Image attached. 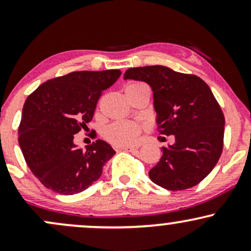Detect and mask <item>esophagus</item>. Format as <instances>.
<instances>
[{
  "label": "esophagus",
  "instance_id": "34e87169",
  "mask_svg": "<svg viewBox=\"0 0 251 251\" xmlns=\"http://www.w3.org/2000/svg\"><path fill=\"white\" fill-rule=\"evenodd\" d=\"M123 150L127 152H135L138 150V146H124Z\"/></svg>",
  "mask_w": 251,
  "mask_h": 251
}]
</instances>
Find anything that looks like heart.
Here are the masks:
<instances>
[{
    "mask_svg": "<svg viewBox=\"0 0 251 251\" xmlns=\"http://www.w3.org/2000/svg\"><path fill=\"white\" fill-rule=\"evenodd\" d=\"M148 87L144 82H131L126 86V94L134 93L139 89ZM142 127L138 124L128 120H119L106 126L102 131V135L108 143L114 146H126L138 142Z\"/></svg>",
    "mask_w": 251,
    "mask_h": 251,
    "instance_id": "heart-1",
    "label": "heart"
}]
</instances>
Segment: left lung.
<instances>
[{"label": "left lung", "instance_id": "8db88e82", "mask_svg": "<svg viewBox=\"0 0 251 251\" xmlns=\"http://www.w3.org/2000/svg\"><path fill=\"white\" fill-rule=\"evenodd\" d=\"M124 79L144 81L153 92L159 133L175 135L164 146L150 179L171 191L197 185L217 164L223 150L224 116L211 89L194 74L165 66L128 68Z\"/></svg>", "mask_w": 251, "mask_h": 251}]
</instances>
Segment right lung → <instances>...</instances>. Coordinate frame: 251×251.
I'll list each match as a JSON object with an SVG mask.
<instances>
[{"instance_id":"obj_1","label":"right lung","mask_w":251,"mask_h":251,"mask_svg":"<svg viewBox=\"0 0 251 251\" xmlns=\"http://www.w3.org/2000/svg\"><path fill=\"white\" fill-rule=\"evenodd\" d=\"M122 72H72L48 80L25 100L19 127V144L30 171L47 189L60 195L83 191L100 178L116 154L98 139L85 150L74 137L93 118L102 91Z\"/></svg>"}]
</instances>
